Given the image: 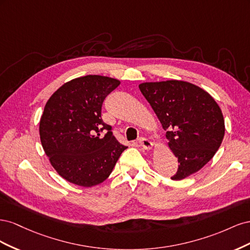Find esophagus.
<instances>
[{"mask_svg": "<svg viewBox=\"0 0 250 250\" xmlns=\"http://www.w3.org/2000/svg\"><path fill=\"white\" fill-rule=\"evenodd\" d=\"M140 144H141V146L145 149V150H150V149H152V147H153V144H152V142H151L149 139H147V138H141L140 139Z\"/></svg>", "mask_w": 250, "mask_h": 250, "instance_id": "34e87169", "label": "esophagus"}]
</instances>
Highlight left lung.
Wrapping results in <instances>:
<instances>
[{
  "instance_id": "left-lung-1",
  "label": "left lung",
  "mask_w": 250,
  "mask_h": 250,
  "mask_svg": "<svg viewBox=\"0 0 250 250\" xmlns=\"http://www.w3.org/2000/svg\"><path fill=\"white\" fill-rule=\"evenodd\" d=\"M139 87L178 158V169L171 179L181 180L199 171L213 158L224 137L223 115L214 98L181 80L144 82Z\"/></svg>"
}]
</instances>
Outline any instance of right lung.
Wrapping results in <instances>:
<instances>
[{
	"instance_id": "right-lung-1",
	"label": "right lung",
	"mask_w": 250,
	"mask_h": 250,
	"mask_svg": "<svg viewBox=\"0 0 250 250\" xmlns=\"http://www.w3.org/2000/svg\"><path fill=\"white\" fill-rule=\"evenodd\" d=\"M120 83L100 75L75 78L46 103L40 122L42 148L53 168L74 185L90 188L103 183L127 148L101 118L104 99ZM103 130L108 132L101 137Z\"/></svg>"
}]
</instances>
